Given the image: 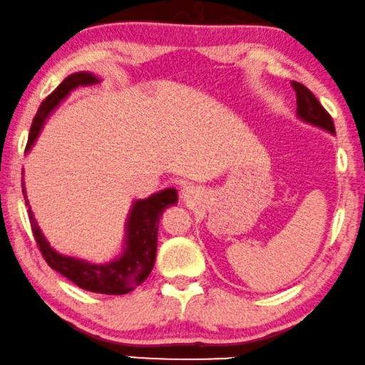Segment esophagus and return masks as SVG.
I'll list each match as a JSON object with an SVG mask.
<instances>
[{"instance_id": "obj_1", "label": "esophagus", "mask_w": 365, "mask_h": 365, "mask_svg": "<svg viewBox=\"0 0 365 365\" xmlns=\"http://www.w3.org/2000/svg\"><path fill=\"white\" fill-rule=\"evenodd\" d=\"M182 198L185 202H193V200L197 198V188H195L193 185H187V187H183Z\"/></svg>"}]
</instances>
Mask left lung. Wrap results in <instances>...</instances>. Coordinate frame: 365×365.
<instances>
[{
  "mask_svg": "<svg viewBox=\"0 0 365 365\" xmlns=\"http://www.w3.org/2000/svg\"><path fill=\"white\" fill-rule=\"evenodd\" d=\"M292 87L296 91V102H297V115L301 117L304 122H309V124L321 127L327 132L334 133V122H332V117L327 114V110L321 106V102L316 99L314 94L307 89L306 86L299 84V82L292 81Z\"/></svg>",
  "mask_w": 365,
  "mask_h": 365,
  "instance_id": "8db88e82",
  "label": "left lung"
}]
</instances>
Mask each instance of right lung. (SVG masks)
<instances>
[{"label":"right lung","mask_w":365,"mask_h":365,"mask_svg":"<svg viewBox=\"0 0 365 365\" xmlns=\"http://www.w3.org/2000/svg\"><path fill=\"white\" fill-rule=\"evenodd\" d=\"M96 82H99V79L91 73L71 74L46 97L43 104L39 106L33 125H31L26 152L36 142V137L39 135L51 112L69 96V92L79 86H91ZM23 195L26 200V207H29L24 183ZM177 190L165 188L145 200L133 202L125 223L124 251L120 256L106 264H94L89 261L73 258V256L59 255L58 251L51 248L44 235L41 233L31 207L28 208V213L36 243H38L41 255L51 268L66 276L69 281H73L81 289L99 292V294H127V292L135 289L138 284H142L150 274L153 264H155L158 222H160L163 210L168 205L177 203Z\"/></svg>","instance_id":"obj_1"}]
</instances>
